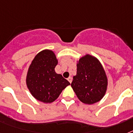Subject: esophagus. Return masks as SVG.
<instances>
[{
  "instance_id": "34e87169",
  "label": "esophagus",
  "mask_w": 133,
  "mask_h": 133,
  "mask_svg": "<svg viewBox=\"0 0 133 133\" xmlns=\"http://www.w3.org/2000/svg\"><path fill=\"white\" fill-rule=\"evenodd\" d=\"M68 81L69 82H70V83H72V77H68Z\"/></svg>"
}]
</instances>
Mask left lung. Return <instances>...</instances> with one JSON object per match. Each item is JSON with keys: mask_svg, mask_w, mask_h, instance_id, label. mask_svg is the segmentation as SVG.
Masks as SVG:
<instances>
[{"mask_svg": "<svg viewBox=\"0 0 133 133\" xmlns=\"http://www.w3.org/2000/svg\"><path fill=\"white\" fill-rule=\"evenodd\" d=\"M71 86L83 103L93 104L100 101L108 86L107 76L100 61L90 54L79 58Z\"/></svg>", "mask_w": 133, "mask_h": 133, "instance_id": "8db88e82", "label": "left lung"}]
</instances>
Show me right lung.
Returning a JSON list of instances; mask_svg holds the SVG:
<instances>
[{
  "label": "right lung",
  "instance_id": "right-lung-1",
  "mask_svg": "<svg viewBox=\"0 0 133 133\" xmlns=\"http://www.w3.org/2000/svg\"><path fill=\"white\" fill-rule=\"evenodd\" d=\"M58 60L53 51L44 50L32 60L26 77V84L32 95L43 103L56 100L63 89L70 83L54 68Z\"/></svg>",
  "mask_w": 133,
  "mask_h": 133
}]
</instances>
